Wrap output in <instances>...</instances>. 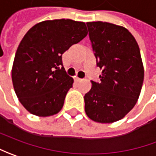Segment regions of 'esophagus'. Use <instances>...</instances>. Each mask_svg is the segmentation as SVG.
Instances as JSON below:
<instances>
[{"label": "esophagus", "mask_w": 156, "mask_h": 156, "mask_svg": "<svg viewBox=\"0 0 156 156\" xmlns=\"http://www.w3.org/2000/svg\"><path fill=\"white\" fill-rule=\"evenodd\" d=\"M82 80H83L82 78H78V77H75V81L76 82H79V81H82Z\"/></svg>", "instance_id": "1"}]
</instances>
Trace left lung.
Returning a JSON list of instances; mask_svg holds the SVG:
<instances>
[{
  "mask_svg": "<svg viewBox=\"0 0 156 156\" xmlns=\"http://www.w3.org/2000/svg\"><path fill=\"white\" fill-rule=\"evenodd\" d=\"M86 24L102 74L100 83L91 81V89L84 96V110L92 121L111 123L123 118L140 96L144 78L140 49L122 26L103 21Z\"/></svg>",
  "mask_w": 156,
  "mask_h": 156,
  "instance_id": "1",
  "label": "left lung"
}]
</instances>
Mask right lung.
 <instances>
[{
	"mask_svg": "<svg viewBox=\"0 0 156 156\" xmlns=\"http://www.w3.org/2000/svg\"><path fill=\"white\" fill-rule=\"evenodd\" d=\"M84 22L52 20L34 25L21 40L12 67L14 91L31 114L50 116L62 109L73 78L62 54L87 35Z\"/></svg>",
	"mask_w": 156,
	"mask_h": 156,
	"instance_id": "right-lung-1",
	"label": "right lung"
}]
</instances>
